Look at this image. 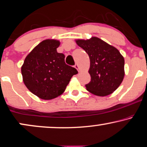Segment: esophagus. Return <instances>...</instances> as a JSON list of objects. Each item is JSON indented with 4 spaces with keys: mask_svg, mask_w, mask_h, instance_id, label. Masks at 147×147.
I'll return each instance as SVG.
<instances>
[{
    "mask_svg": "<svg viewBox=\"0 0 147 147\" xmlns=\"http://www.w3.org/2000/svg\"><path fill=\"white\" fill-rule=\"evenodd\" d=\"M75 68H76V69H77V70H78V71L80 72V68H79V65H78L77 64H76L75 65Z\"/></svg>",
    "mask_w": 147,
    "mask_h": 147,
    "instance_id": "obj_1",
    "label": "esophagus"
}]
</instances>
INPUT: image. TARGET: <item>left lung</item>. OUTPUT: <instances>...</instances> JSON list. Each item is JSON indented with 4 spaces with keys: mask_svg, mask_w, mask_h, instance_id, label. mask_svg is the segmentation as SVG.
<instances>
[{
    "mask_svg": "<svg viewBox=\"0 0 147 147\" xmlns=\"http://www.w3.org/2000/svg\"><path fill=\"white\" fill-rule=\"evenodd\" d=\"M78 46L88 54L91 81L86 90L94 95L107 96L113 94L123 81L125 60L119 50L98 37L75 39Z\"/></svg>",
    "mask_w": 147,
    "mask_h": 147,
    "instance_id": "1",
    "label": "left lung"
}]
</instances>
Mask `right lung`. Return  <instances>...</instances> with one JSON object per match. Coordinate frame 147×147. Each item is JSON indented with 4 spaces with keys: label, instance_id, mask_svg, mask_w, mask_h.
I'll return each mask as SVG.
<instances>
[{
    "label": "right lung",
    "instance_id": "1",
    "mask_svg": "<svg viewBox=\"0 0 147 147\" xmlns=\"http://www.w3.org/2000/svg\"><path fill=\"white\" fill-rule=\"evenodd\" d=\"M60 45V40L53 38L42 40L27 55L21 67L24 85L40 99L62 95L72 76L78 73L66 64L65 55L57 52Z\"/></svg>",
    "mask_w": 147,
    "mask_h": 147
}]
</instances>
